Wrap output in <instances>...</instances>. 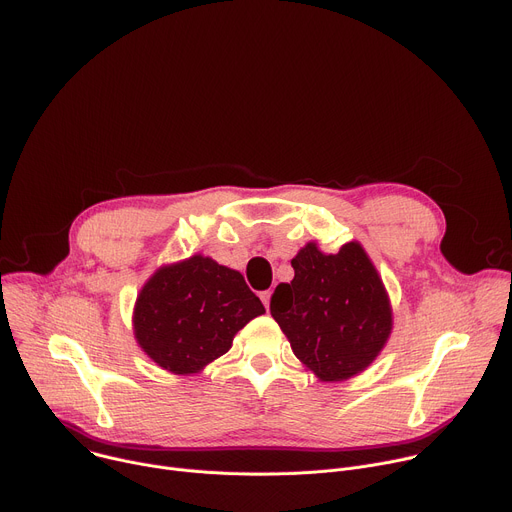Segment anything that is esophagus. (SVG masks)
Returning <instances> with one entry per match:
<instances>
[{"label": "esophagus", "mask_w": 512, "mask_h": 512, "mask_svg": "<svg viewBox=\"0 0 512 512\" xmlns=\"http://www.w3.org/2000/svg\"><path fill=\"white\" fill-rule=\"evenodd\" d=\"M269 300H271V292H269V290L261 292V302L265 304V308H267V310H269Z\"/></svg>", "instance_id": "esophagus-1"}]
</instances>
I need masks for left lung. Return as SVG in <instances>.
<instances>
[{
    "instance_id": "left-lung-1",
    "label": "left lung",
    "mask_w": 512,
    "mask_h": 512,
    "mask_svg": "<svg viewBox=\"0 0 512 512\" xmlns=\"http://www.w3.org/2000/svg\"><path fill=\"white\" fill-rule=\"evenodd\" d=\"M292 267L294 280L275 288L269 310L294 355L322 382L361 374L392 333V306L378 269L355 241L335 255L308 243Z\"/></svg>"
}]
</instances>
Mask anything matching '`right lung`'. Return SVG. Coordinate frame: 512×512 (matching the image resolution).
Wrapping results in <instances>:
<instances>
[{"label": "right lung", "mask_w": 512, "mask_h": 512, "mask_svg": "<svg viewBox=\"0 0 512 512\" xmlns=\"http://www.w3.org/2000/svg\"><path fill=\"white\" fill-rule=\"evenodd\" d=\"M245 277L194 255L157 269L134 304V337L163 369L198 374L224 355L249 320L263 314Z\"/></svg>", "instance_id": "1"}]
</instances>
